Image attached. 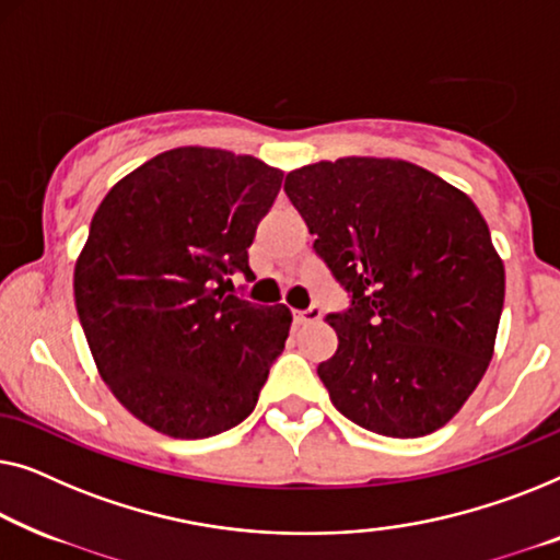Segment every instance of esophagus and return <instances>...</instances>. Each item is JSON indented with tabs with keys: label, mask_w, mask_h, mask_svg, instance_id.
I'll use <instances>...</instances> for the list:
<instances>
[{
	"label": "esophagus",
	"mask_w": 560,
	"mask_h": 560,
	"mask_svg": "<svg viewBox=\"0 0 560 560\" xmlns=\"http://www.w3.org/2000/svg\"><path fill=\"white\" fill-rule=\"evenodd\" d=\"M322 319V306L312 304L306 310H296L294 312V322L296 325H310V322H319Z\"/></svg>",
	"instance_id": "1"
}]
</instances>
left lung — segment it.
<instances>
[{
	"instance_id": "left-lung-1",
	"label": "left lung",
	"mask_w": 560,
	"mask_h": 560,
	"mask_svg": "<svg viewBox=\"0 0 560 560\" xmlns=\"http://www.w3.org/2000/svg\"><path fill=\"white\" fill-rule=\"evenodd\" d=\"M283 190L350 296L327 314L340 345L317 368L337 411L393 439L444 427L490 365L505 302L482 212L429 170L375 156L294 170Z\"/></svg>"
}]
</instances>
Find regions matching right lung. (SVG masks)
<instances>
[{
	"mask_svg": "<svg viewBox=\"0 0 560 560\" xmlns=\"http://www.w3.org/2000/svg\"><path fill=\"white\" fill-rule=\"evenodd\" d=\"M281 170L225 149L156 154L112 187L75 264V310L98 373L160 434L208 439L256 408L291 312L228 294Z\"/></svg>",
	"mask_w": 560,
	"mask_h": 560,
	"instance_id": "obj_1",
	"label": "right lung"
}]
</instances>
